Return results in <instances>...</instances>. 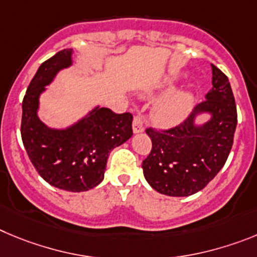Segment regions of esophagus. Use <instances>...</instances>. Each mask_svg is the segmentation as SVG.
I'll list each match as a JSON object with an SVG mask.
<instances>
[{
    "label": "esophagus",
    "instance_id": "esophagus-1",
    "mask_svg": "<svg viewBox=\"0 0 257 257\" xmlns=\"http://www.w3.org/2000/svg\"><path fill=\"white\" fill-rule=\"evenodd\" d=\"M143 131V120L140 115H136L133 119V133L137 134Z\"/></svg>",
    "mask_w": 257,
    "mask_h": 257
}]
</instances>
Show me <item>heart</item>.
I'll return each mask as SVG.
<instances>
[{
  "mask_svg": "<svg viewBox=\"0 0 257 257\" xmlns=\"http://www.w3.org/2000/svg\"><path fill=\"white\" fill-rule=\"evenodd\" d=\"M174 87L172 82L165 83V89L169 91ZM150 96L154 93H149ZM195 103V97L191 92L175 91L166 94L152 108V119L160 126L175 125L183 119Z\"/></svg>",
  "mask_w": 257,
  "mask_h": 257,
  "instance_id": "1",
  "label": "heart"
}]
</instances>
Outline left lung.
I'll return each instance as SVG.
<instances>
[{"label":"left lung","instance_id":"8db88e82","mask_svg":"<svg viewBox=\"0 0 257 257\" xmlns=\"http://www.w3.org/2000/svg\"><path fill=\"white\" fill-rule=\"evenodd\" d=\"M212 89L191 116L169 131L147 129L151 154L142 163L150 186L166 196L187 197L209 184L232 150L237 108L228 77L211 64ZM206 116L205 122L198 119Z\"/></svg>","mask_w":257,"mask_h":257}]
</instances>
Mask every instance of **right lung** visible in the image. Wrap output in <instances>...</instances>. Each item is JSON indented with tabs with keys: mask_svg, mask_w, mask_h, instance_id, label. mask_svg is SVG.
<instances>
[{
	"mask_svg": "<svg viewBox=\"0 0 257 257\" xmlns=\"http://www.w3.org/2000/svg\"><path fill=\"white\" fill-rule=\"evenodd\" d=\"M73 48L60 51L37 70L23 100L22 140L47 183L84 192L102 182L110 152L133 136V116L97 105L65 128H51L39 119V98L60 71L73 65Z\"/></svg>",
	"mask_w": 257,
	"mask_h": 257,
	"instance_id": "1",
	"label": "right lung"
}]
</instances>
